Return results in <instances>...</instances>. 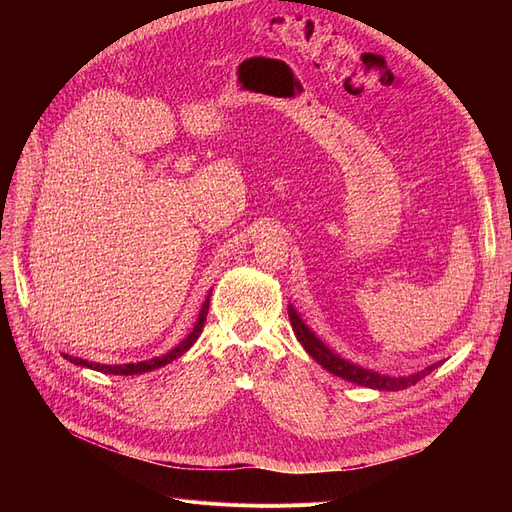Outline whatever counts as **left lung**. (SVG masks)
<instances>
[{
    "label": "left lung",
    "instance_id": "8db88e82",
    "mask_svg": "<svg viewBox=\"0 0 512 512\" xmlns=\"http://www.w3.org/2000/svg\"><path fill=\"white\" fill-rule=\"evenodd\" d=\"M288 316H290V324H292L294 335H297V339L303 344V348L309 352L312 359H316L324 369L331 371L333 376H339V378H344V380L354 382V384H361V386H369V389H380V391L408 389V386L416 384L418 380L425 378L427 374H431V371L440 365V363L429 365L427 369L421 371V374H414V376H408V378L382 376V374H378V371L363 369V367L354 365L350 361H344L342 356H337L333 350H329L312 331L305 327V322L299 318V314L294 312L292 307L288 309Z\"/></svg>",
    "mask_w": 512,
    "mask_h": 512
}]
</instances>
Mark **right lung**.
<instances>
[{
    "label": "right lung",
    "mask_w": 512,
    "mask_h": 512,
    "mask_svg": "<svg viewBox=\"0 0 512 512\" xmlns=\"http://www.w3.org/2000/svg\"><path fill=\"white\" fill-rule=\"evenodd\" d=\"M211 297V294H209ZM209 297L207 301L203 303V309H200V316L194 324L192 333L183 339V342L179 346H175L173 350H170L168 354H162V356H156V359H149V361H141V363H126V365H100V363H89L85 359H76V356H68L66 359L72 361L74 365H81V367H89V369H96V371H102V374H113V376H134V374H143V371H151V369H158L170 361L179 359V356L183 352H188L192 348V344L198 339L200 331H203L205 327V320H207V312H209Z\"/></svg>",
    "instance_id": "right-lung-1"
}]
</instances>
